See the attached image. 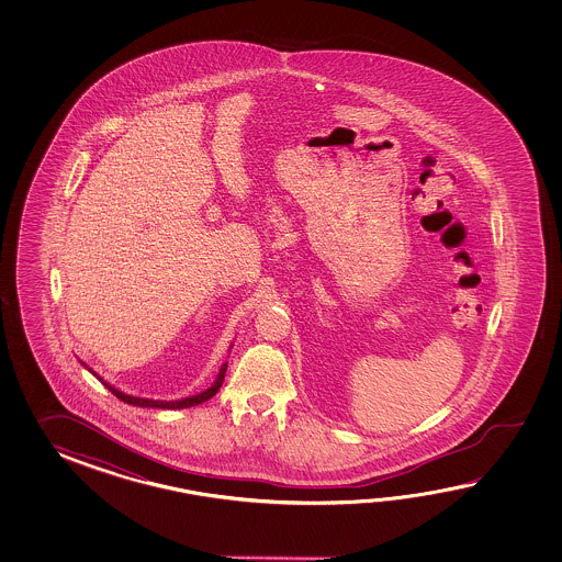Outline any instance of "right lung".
I'll list each match as a JSON object with an SVG mask.
<instances>
[{
  "label": "right lung",
  "mask_w": 562,
  "mask_h": 562,
  "mask_svg": "<svg viewBox=\"0 0 562 562\" xmlns=\"http://www.w3.org/2000/svg\"><path fill=\"white\" fill-rule=\"evenodd\" d=\"M225 373H227V363H223V368L218 371V378H216V382L209 387V390H204L201 394L192 395V397H184V400H179V402H160V400H144V397H132V395L122 394L119 392L116 387H112L110 383L104 382V380H100L98 375V380L106 385L108 390L112 392V394L116 395L119 400H122L124 404H131V406L138 407H165V409H182V407H192L199 406V404H203L206 400H211L213 395L218 392V387L223 385L225 382Z\"/></svg>",
  "instance_id": "obj_1"
}]
</instances>
